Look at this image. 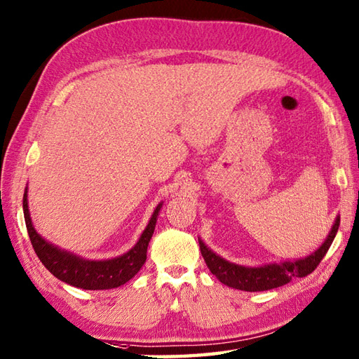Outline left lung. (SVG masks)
I'll return each mask as SVG.
<instances>
[{"instance_id": "obj_1", "label": "left lung", "mask_w": 359, "mask_h": 359, "mask_svg": "<svg viewBox=\"0 0 359 359\" xmlns=\"http://www.w3.org/2000/svg\"><path fill=\"white\" fill-rule=\"evenodd\" d=\"M338 227L339 215L335 218V222H333L330 232L324 240V243L318 247L315 252L307 255L304 258L269 262V264L255 267L235 264L232 261H227L215 253L210 247H207L201 238H198V241H200L201 255L207 267L210 269V272L217 276L222 284L244 292H262L281 287V285L287 284L294 276L302 278L312 273L324 258V255L327 253L333 240H335Z\"/></svg>"}]
</instances>
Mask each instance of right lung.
<instances>
[{
  "label": "right lung",
  "instance_id": "1",
  "mask_svg": "<svg viewBox=\"0 0 359 359\" xmlns=\"http://www.w3.org/2000/svg\"><path fill=\"white\" fill-rule=\"evenodd\" d=\"M161 207L163 201L155 207L146 229L142 230L137 244H135L130 250L119 255V257L109 259H87L66 249H61V247L47 241L46 238L39 235L30 218L27 187L24 190L22 196L24 219H26L30 243L34 245L39 261L43 262L44 267L49 270L53 276H57L62 283H67L70 285H74V287H79L84 290L115 289L126 284L127 281H130L132 278L140 272L141 267L144 266L146 262L147 245L150 238L154 235Z\"/></svg>",
  "mask_w": 359,
  "mask_h": 359
}]
</instances>
